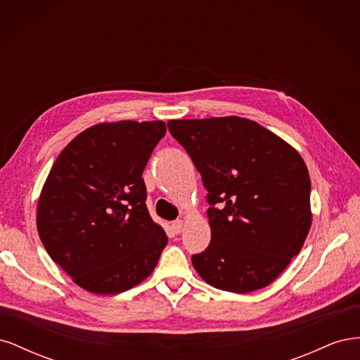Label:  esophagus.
<instances>
[{
  "label": "esophagus",
  "mask_w": 360,
  "mask_h": 360,
  "mask_svg": "<svg viewBox=\"0 0 360 360\" xmlns=\"http://www.w3.org/2000/svg\"><path fill=\"white\" fill-rule=\"evenodd\" d=\"M171 228H172V231H174V233H176V234H180V233L183 231V221H180V219L174 221V222L171 224Z\"/></svg>",
  "instance_id": "1"
}]
</instances>
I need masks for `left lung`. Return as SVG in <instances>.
Here are the masks:
<instances>
[{
  "label": "left lung",
  "instance_id": "obj_1",
  "mask_svg": "<svg viewBox=\"0 0 360 360\" xmlns=\"http://www.w3.org/2000/svg\"><path fill=\"white\" fill-rule=\"evenodd\" d=\"M207 191L212 240L192 255L214 288L267 287L299 254L311 228V180L300 155L242 117L171 120Z\"/></svg>",
  "mask_w": 360,
  "mask_h": 360
}]
</instances>
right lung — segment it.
<instances>
[{
	"label": "right lung",
	"instance_id": "add662e5",
	"mask_svg": "<svg viewBox=\"0 0 360 360\" xmlns=\"http://www.w3.org/2000/svg\"><path fill=\"white\" fill-rule=\"evenodd\" d=\"M163 122L102 123L53 163L37 207L49 257L86 291L118 294L155 270L168 237L147 210L143 171Z\"/></svg>",
	"mask_w": 360,
	"mask_h": 360
}]
</instances>
